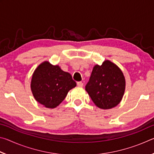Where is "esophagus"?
Returning <instances> with one entry per match:
<instances>
[{"instance_id": "esophagus-1", "label": "esophagus", "mask_w": 154, "mask_h": 154, "mask_svg": "<svg viewBox=\"0 0 154 154\" xmlns=\"http://www.w3.org/2000/svg\"><path fill=\"white\" fill-rule=\"evenodd\" d=\"M77 85L79 87H83V82H78L77 83Z\"/></svg>"}]
</instances>
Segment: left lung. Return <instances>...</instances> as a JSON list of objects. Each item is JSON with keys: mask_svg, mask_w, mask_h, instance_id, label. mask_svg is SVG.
I'll list each match as a JSON object with an SVG mask.
<instances>
[{"mask_svg": "<svg viewBox=\"0 0 154 154\" xmlns=\"http://www.w3.org/2000/svg\"><path fill=\"white\" fill-rule=\"evenodd\" d=\"M126 82L120 69L109 60L93 68L85 90L98 107L109 109L120 103Z\"/></svg>", "mask_w": 154, "mask_h": 154, "instance_id": "left-lung-1", "label": "left lung"}]
</instances>
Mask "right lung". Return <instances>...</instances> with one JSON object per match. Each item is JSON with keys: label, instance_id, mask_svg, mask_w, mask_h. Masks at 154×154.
I'll return each mask as SVG.
<instances>
[{"label": "right lung", "instance_id": "right-lung-1", "mask_svg": "<svg viewBox=\"0 0 154 154\" xmlns=\"http://www.w3.org/2000/svg\"><path fill=\"white\" fill-rule=\"evenodd\" d=\"M75 86L76 82L71 74L48 62L37 67L31 82V90L36 100L51 109L58 106L68 92Z\"/></svg>", "mask_w": 154, "mask_h": 154}]
</instances>
